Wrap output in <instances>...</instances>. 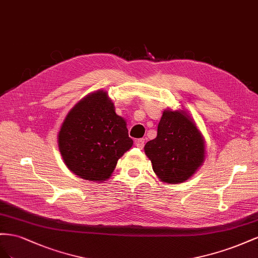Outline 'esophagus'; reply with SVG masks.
<instances>
[{"instance_id": "1", "label": "esophagus", "mask_w": 258, "mask_h": 258, "mask_svg": "<svg viewBox=\"0 0 258 258\" xmlns=\"http://www.w3.org/2000/svg\"><path fill=\"white\" fill-rule=\"evenodd\" d=\"M135 145L137 148L139 149H143L144 146H145V139L144 138H141V139H137V141L135 142Z\"/></svg>"}]
</instances>
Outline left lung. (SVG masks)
Masks as SVG:
<instances>
[{"mask_svg": "<svg viewBox=\"0 0 258 258\" xmlns=\"http://www.w3.org/2000/svg\"><path fill=\"white\" fill-rule=\"evenodd\" d=\"M157 177L166 183L185 182L205 160V141L195 120L183 109H165L157 137L145 145Z\"/></svg>", "mask_w": 258, "mask_h": 258, "instance_id": "obj_1", "label": "left lung"}]
</instances>
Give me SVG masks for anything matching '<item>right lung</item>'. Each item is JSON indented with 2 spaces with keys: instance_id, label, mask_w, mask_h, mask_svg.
<instances>
[{
  "instance_id": "right-lung-1",
  "label": "right lung",
  "mask_w": 258,
  "mask_h": 258,
  "mask_svg": "<svg viewBox=\"0 0 258 258\" xmlns=\"http://www.w3.org/2000/svg\"><path fill=\"white\" fill-rule=\"evenodd\" d=\"M126 121L115 113L104 90L86 95L66 115L58 132L63 163L80 178L102 182L110 178L117 160L130 150Z\"/></svg>"
}]
</instances>
